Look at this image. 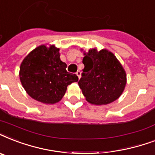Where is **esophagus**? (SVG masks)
<instances>
[{
    "instance_id": "1",
    "label": "esophagus",
    "mask_w": 155,
    "mask_h": 155,
    "mask_svg": "<svg viewBox=\"0 0 155 155\" xmlns=\"http://www.w3.org/2000/svg\"><path fill=\"white\" fill-rule=\"evenodd\" d=\"M76 75H78L79 79H80V77H81V71H76Z\"/></svg>"
}]
</instances>
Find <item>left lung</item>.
<instances>
[{"mask_svg": "<svg viewBox=\"0 0 155 155\" xmlns=\"http://www.w3.org/2000/svg\"><path fill=\"white\" fill-rule=\"evenodd\" d=\"M83 63L84 68L78 84L87 101L101 105L119 98L126 84V74L113 53L89 50Z\"/></svg>", "mask_w": 155, "mask_h": 155, "instance_id": "left-lung-1", "label": "left lung"}]
</instances>
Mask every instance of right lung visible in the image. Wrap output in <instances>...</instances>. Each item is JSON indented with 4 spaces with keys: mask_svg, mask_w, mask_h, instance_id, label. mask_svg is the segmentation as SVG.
<instances>
[{
    "mask_svg": "<svg viewBox=\"0 0 155 155\" xmlns=\"http://www.w3.org/2000/svg\"><path fill=\"white\" fill-rule=\"evenodd\" d=\"M59 49L42 45L28 54L20 67V80L33 99L54 104L64 96L67 87L79 78L67 71V64L59 58Z\"/></svg>",
    "mask_w": 155,
    "mask_h": 155,
    "instance_id": "1",
    "label": "right lung"
}]
</instances>
